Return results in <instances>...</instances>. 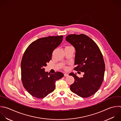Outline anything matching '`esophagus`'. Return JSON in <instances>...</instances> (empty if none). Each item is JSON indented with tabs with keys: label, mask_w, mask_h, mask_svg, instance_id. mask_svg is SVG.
<instances>
[{
	"label": "esophagus",
	"mask_w": 121,
	"mask_h": 121,
	"mask_svg": "<svg viewBox=\"0 0 121 121\" xmlns=\"http://www.w3.org/2000/svg\"><path fill=\"white\" fill-rule=\"evenodd\" d=\"M64 76L65 77H68V76H69V74H67V73H65V74H64Z\"/></svg>",
	"instance_id": "esophagus-1"
}]
</instances>
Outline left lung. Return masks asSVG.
<instances>
[{
  "label": "left lung",
  "instance_id": "obj_1",
  "mask_svg": "<svg viewBox=\"0 0 121 121\" xmlns=\"http://www.w3.org/2000/svg\"><path fill=\"white\" fill-rule=\"evenodd\" d=\"M66 40L76 51L74 69L84 73L80 78L76 73L69 74L75 79L70 89L80 97H89L98 91L104 80L105 64L103 55L95 43L84 34L69 35Z\"/></svg>",
  "mask_w": 121,
  "mask_h": 121
}]
</instances>
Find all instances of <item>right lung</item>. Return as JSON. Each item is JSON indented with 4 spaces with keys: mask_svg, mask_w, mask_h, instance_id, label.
<instances>
[{
    "mask_svg": "<svg viewBox=\"0 0 121 121\" xmlns=\"http://www.w3.org/2000/svg\"><path fill=\"white\" fill-rule=\"evenodd\" d=\"M62 39V35L39 38L26 50L21 63L22 81L32 96L38 98L45 97L55 89V81L63 77L61 72L51 74L45 72L44 68Z\"/></svg>",
    "mask_w": 121,
    "mask_h": 121,
    "instance_id": "right-lung-1",
    "label": "right lung"
}]
</instances>
